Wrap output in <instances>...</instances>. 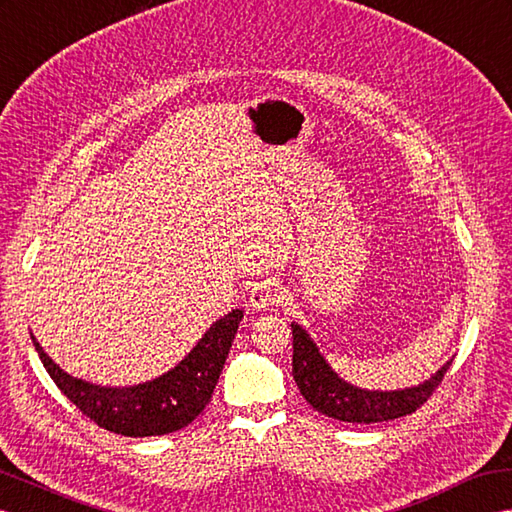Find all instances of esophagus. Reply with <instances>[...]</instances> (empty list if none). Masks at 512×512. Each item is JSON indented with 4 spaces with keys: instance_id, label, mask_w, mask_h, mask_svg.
<instances>
[{
    "instance_id": "1",
    "label": "esophagus",
    "mask_w": 512,
    "mask_h": 512,
    "mask_svg": "<svg viewBox=\"0 0 512 512\" xmlns=\"http://www.w3.org/2000/svg\"><path fill=\"white\" fill-rule=\"evenodd\" d=\"M283 300H285V292L270 279L255 283L251 290V296H248V303H251V307L257 311L272 307V305H281Z\"/></svg>"
}]
</instances>
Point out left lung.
Here are the masks:
<instances>
[{
    "mask_svg": "<svg viewBox=\"0 0 512 512\" xmlns=\"http://www.w3.org/2000/svg\"><path fill=\"white\" fill-rule=\"evenodd\" d=\"M292 335V374L300 393L318 413L339 419V422L376 424L417 411L432 396V391L439 387L443 374L452 365V361L443 363L441 370L415 387L393 391L361 389L339 378L303 326L292 322Z\"/></svg>",
    "mask_w": 512,
    "mask_h": 512,
    "instance_id": "8db88e82",
    "label": "left lung"
}]
</instances>
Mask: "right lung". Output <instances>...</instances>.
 I'll list each match as a JSON object with an SVG mask.
<instances>
[{
	"label": "right lung",
	"mask_w": 512,
	"mask_h": 512,
	"mask_svg": "<svg viewBox=\"0 0 512 512\" xmlns=\"http://www.w3.org/2000/svg\"><path fill=\"white\" fill-rule=\"evenodd\" d=\"M242 318V309L229 311L209 326L173 370L131 387H103L71 376L60 370L32 333L30 337L51 381L97 426L125 437H157L181 430L203 413Z\"/></svg>",
	"instance_id": "1"
}]
</instances>
